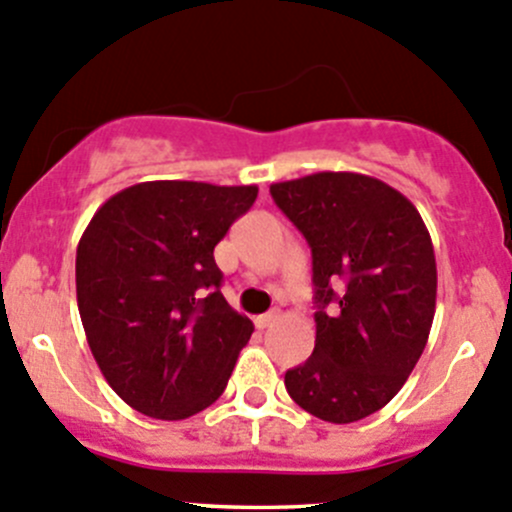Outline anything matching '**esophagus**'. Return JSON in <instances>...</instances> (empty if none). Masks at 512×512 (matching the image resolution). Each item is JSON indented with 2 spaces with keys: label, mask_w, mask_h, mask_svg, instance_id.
Instances as JSON below:
<instances>
[{
  "label": "esophagus",
  "mask_w": 512,
  "mask_h": 512,
  "mask_svg": "<svg viewBox=\"0 0 512 512\" xmlns=\"http://www.w3.org/2000/svg\"><path fill=\"white\" fill-rule=\"evenodd\" d=\"M280 320V312H265V315H257L255 317V325L260 327V330H267V327H272L275 325V322Z\"/></svg>",
  "instance_id": "34e87169"
}]
</instances>
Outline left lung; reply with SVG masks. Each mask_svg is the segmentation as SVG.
<instances>
[{
  "label": "left lung",
  "instance_id": "8db88e82",
  "mask_svg": "<svg viewBox=\"0 0 512 512\" xmlns=\"http://www.w3.org/2000/svg\"><path fill=\"white\" fill-rule=\"evenodd\" d=\"M270 195L310 245L317 302L315 350L285 372V388L315 418L355 423L385 408L423 355L433 240L408 197L357 172L275 182Z\"/></svg>",
  "mask_w": 512,
  "mask_h": 512
}]
</instances>
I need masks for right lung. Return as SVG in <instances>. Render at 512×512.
<instances>
[{
    "instance_id": "add662e5",
    "label": "right lung",
    "mask_w": 512,
    "mask_h": 512,
    "mask_svg": "<svg viewBox=\"0 0 512 512\" xmlns=\"http://www.w3.org/2000/svg\"><path fill=\"white\" fill-rule=\"evenodd\" d=\"M255 185L140 182L109 197L77 247V305L109 388L157 420H185L227 388L252 322L222 297L215 245Z\"/></svg>"
}]
</instances>
